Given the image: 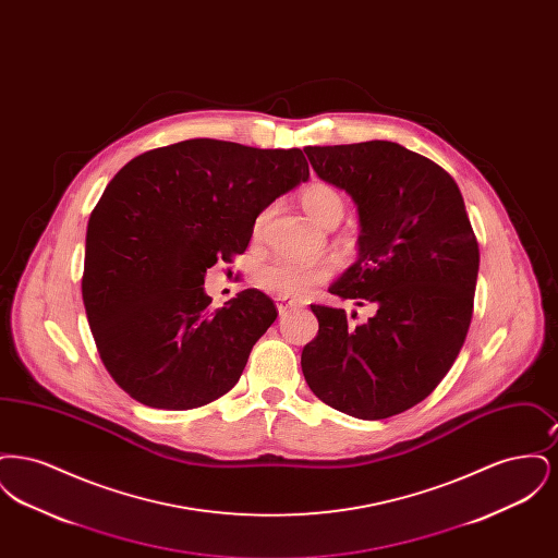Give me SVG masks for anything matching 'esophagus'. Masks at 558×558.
I'll use <instances>...</instances> for the list:
<instances>
[{
  "label": "esophagus",
  "mask_w": 558,
  "mask_h": 558,
  "mask_svg": "<svg viewBox=\"0 0 558 558\" xmlns=\"http://www.w3.org/2000/svg\"><path fill=\"white\" fill-rule=\"evenodd\" d=\"M291 310H294V303H291V301L287 303V301H280V299H278V314H280V316H287Z\"/></svg>",
  "instance_id": "1"
}]
</instances>
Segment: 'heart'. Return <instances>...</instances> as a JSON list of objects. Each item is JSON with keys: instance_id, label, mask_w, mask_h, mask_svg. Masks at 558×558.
<instances>
[{"instance_id": "heart-1", "label": "heart", "mask_w": 558, "mask_h": 558, "mask_svg": "<svg viewBox=\"0 0 558 558\" xmlns=\"http://www.w3.org/2000/svg\"><path fill=\"white\" fill-rule=\"evenodd\" d=\"M301 207L307 215L322 226H335L345 213V198L337 187L324 182L307 184L299 192ZM266 215H259L253 226V236L257 239L264 230ZM330 267L326 264H301L291 259H274L269 264L257 267L255 280L262 289L274 292L278 296H303L314 287L328 280Z\"/></svg>"}]
</instances>
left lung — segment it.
<instances>
[{"mask_svg":"<svg viewBox=\"0 0 558 558\" xmlns=\"http://www.w3.org/2000/svg\"><path fill=\"white\" fill-rule=\"evenodd\" d=\"M305 155L360 211V259L328 291L374 316L351 326L345 310L312 305L319 328L303 347V376L339 412L389 418L428 398L464 345L477 236L450 173L396 142L307 146Z\"/></svg>","mask_w":558,"mask_h":558,"instance_id":"1","label":"left lung"}]
</instances>
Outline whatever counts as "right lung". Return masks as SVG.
<instances>
[{"label": "right lung", "instance_id": "obj_1", "mask_svg": "<svg viewBox=\"0 0 558 558\" xmlns=\"http://www.w3.org/2000/svg\"><path fill=\"white\" fill-rule=\"evenodd\" d=\"M307 178L299 148L196 137L110 180L89 215L81 292L100 360L130 398L190 410L239 383L278 310L246 289L211 312L205 274L242 255L257 215Z\"/></svg>", "mask_w": 558, "mask_h": 558}]
</instances>
